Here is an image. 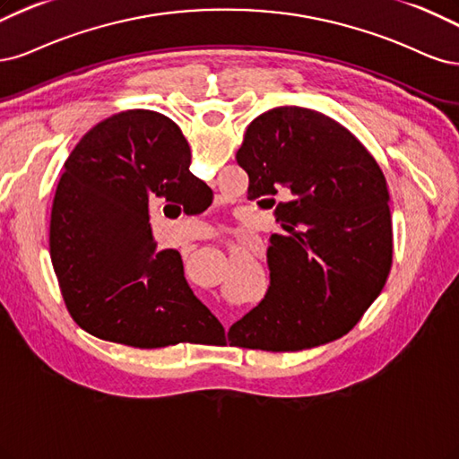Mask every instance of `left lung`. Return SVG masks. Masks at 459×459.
Here are the masks:
<instances>
[{"label":"left lung","instance_id":"left-lung-1","mask_svg":"<svg viewBox=\"0 0 459 459\" xmlns=\"http://www.w3.org/2000/svg\"><path fill=\"white\" fill-rule=\"evenodd\" d=\"M236 160L249 177L247 198L274 208L282 234L271 236L269 291L232 324L230 345L295 352L345 335L393 264L391 198L377 161L342 124L303 107L257 116Z\"/></svg>","mask_w":459,"mask_h":459}]
</instances>
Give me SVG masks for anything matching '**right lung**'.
Wrapping results in <instances>:
<instances>
[{
	"mask_svg": "<svg viewBox=\"0 0 459 459\" xmlns=\"http://www.w3.org/2000/svg\"><path fill=\"white\" fill-rule=\"evenodd\" d=\"M188 168L181 129L152 110L107 117L70 152L53 198L49 255L68 313L87 333L135 349L225 335L188 288L179 251L152 240L151 204L171 217L213 200Z\"/></svg>",
	"mask_w": 459,
	"mask_h": 459,
	"instance_id": "1",
	"label": "right lung"
}]
</instances>
